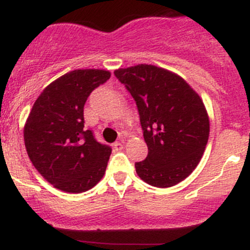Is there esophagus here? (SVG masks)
I'll use <instances>...</instances> for the list:
<instances>
[{"instance_id": "obj_1", "label": "esophagus", "mask_w": 250, "mask_h": 250, "mask_svg": "<svg viewBox=\"0 0 250 250\" xmlns=\"http://www.w3.org/2000/svg\"><path fill=\"white\" fill-rule=\"evenodd\" d=\"M113 147H115V150H117V151H120V150L123 149V144L120 142H116L115 144H113Z\"/></svg>"}]
</instances>
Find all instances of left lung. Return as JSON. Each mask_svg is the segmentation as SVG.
<instances>
[{
	"label": "left lung",
	"mask_w": 250,
	"mask_h": 250,
	"mask_svg": "<svg viewBox=\"0 0 250 250\" xmlns=\"http://www.w3.org/2000/svg\"><path fill=\"white\" fill-rule=\"evenodd\" d=\"M118 81L137 104L147 156L135 164L147 184L168 188L199 164L210 132L204 103L178 74L152 64L120 68Z\"/></svg>",
	"instance_id": "obj_1"
}]
</instances>
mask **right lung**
Returning <instances> with one entry per match:
<instances>
[{
    "mask_svg": "<svg viewBox=\"0 0 250 250\" xmlns=\"http://www.w3.org/2000/svg\"><path fill=\"white\" fill-rule=\"evenodd\" d=\"M104 69H76L48 84L24 125L26 152L39 173L66 193L91 189L105 174L111 147L84 127V105L108 81Z\"/></svg>",
    "mask_w": 250,
    "mask_h": 250,
    "instance_id": "obj_1",
    "label": "right lung"
}]
</instances>
